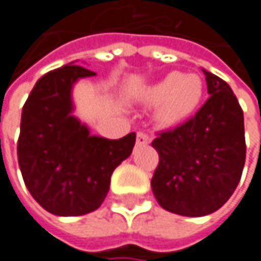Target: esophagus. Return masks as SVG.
<instances>
[{"label": "esophagus", "mask_w": 261, "mask_h": 261, "mask_svg": "<svg viewBox=\"0 0 261 261\" xmlns=\"http://www.w3.org/2000/svg\"><path fill=\"white\" fill-rule=\"evenodd\" d=\"M149 142H151V137H149L146 133H143V131H139V133H137L136 143H137L139 146H142V145H148Z\"/></svg>", "instance_id": "esophagus-1"}]
</instances>
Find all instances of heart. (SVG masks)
<instances>
[{
    "mask_svg": "<svg viewBox=\"0 0 261 261\" xmlns=\"http://www.w3.org/2000/svg\"><path fill=\"white\" fill-rule=\"evenodd\" d=\"M204 95V81L193 72H171L162 80L146 86L142 99L155 106L159 122L172 125L189 118L199 106Z\"/></svg>",
    "mask_w": 261,
    "mask_h": 261,
    "instance_id": "heart-1",
    "label": "heart"
}]
</instances>
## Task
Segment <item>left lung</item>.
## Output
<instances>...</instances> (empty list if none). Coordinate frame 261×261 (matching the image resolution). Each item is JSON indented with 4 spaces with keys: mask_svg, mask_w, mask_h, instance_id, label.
<instances>
[{
    "mask_svg": "<svg viewBox=\"0 0 261 261\" xmlns=\"http://www.w3.org/2000/svg\"><path fill=\"white\" fill-rule=\"evenodd\" d=\"M202 72L210 98L192 119L152 140L160 159L152 193L165 210L190 218L210 215L230 199L246 155L236 95L224 80Z\"/></svg>",
    "mask_w": 261,
    "mask_h": 261,
    "instance_id": "obj_1",
    "label": "left lung"
}]
</instances>
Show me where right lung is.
<instances>
[{"label": "right lung", "mask_w": 261, "mask_h": 261, "mask_svg": "<svg viewBox=\"0 0 261 261\" xmlns=\"http://www.w3.org/2000/svg\"><path fill=\"white\" fill-rule=\"evenodd\" d=\"M96 75L68 63L37 80L22 109L18 162L31 196L57 216L96 210L110 187L113 171L130 157L136 133L110 140L90 134L74 116L72 89Z\"/></svg>", "instance_id": "add662e5"}]
</instances>
